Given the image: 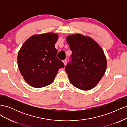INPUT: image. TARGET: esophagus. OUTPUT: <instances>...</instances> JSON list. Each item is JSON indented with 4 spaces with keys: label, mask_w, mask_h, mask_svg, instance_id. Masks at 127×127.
Returning a JSON list of instances; mask_svg holds the SVG:
<instances>
[{
    "label": "esophagus",
    "mask_w": 127,
    "mask_h": 127,
    "mask_svg": "<svg viewBox=\"0 0 127 127\" xmlns=\"http://www.w3.org/2000/svg\"><path fill=\"white\" fill-rule=\"evenodd\" d=\"M63 63H64V66H66V63H67V60H63Z\"/></svg>",
    "instance_id": "obj_1"
}]
</instances>
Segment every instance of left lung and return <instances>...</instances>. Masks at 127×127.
Returning a JSON list of instances; mask_svg holds the SVG:
<instances>
[{
	"label": "left lung",
	"mask_w": 127,
	"mask_h": 127,
	"mask_svg": "<svg viewBox=\"0 0 127 127\" xmlns=\"http://www.w3.org/2000/svg\"><path fill=\"white\" fill-rule=\"evenodd\" d=\"M72 54L65 67L75 87L90 90L97 85L104 74L106 59L102 49L90 37L73 34L67 37Z\"/></svg>",
	"instance_id": "left-lung-1"
}]
</instances>
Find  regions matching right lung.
Listing matches in <instances>:
<instances>
[{
  "label": "right lung",
  "mask_w": 127,
  "mask_h": 127,
  "mask_svg": "<svg viewBox=\"0 0 127 127\" xmlns=\"http://www.w3.org/2000/svg\"><path fill=\"white\" fill-rule=\"evenodd\" d=\"M58 39L53 33L34 35L27 40L18 52V67L30 85L40 88L54 80L58 71L64 67L57 57L55 44Z\"/></svg>",
  "instance_id": "add662e5"
}]
</instances>
